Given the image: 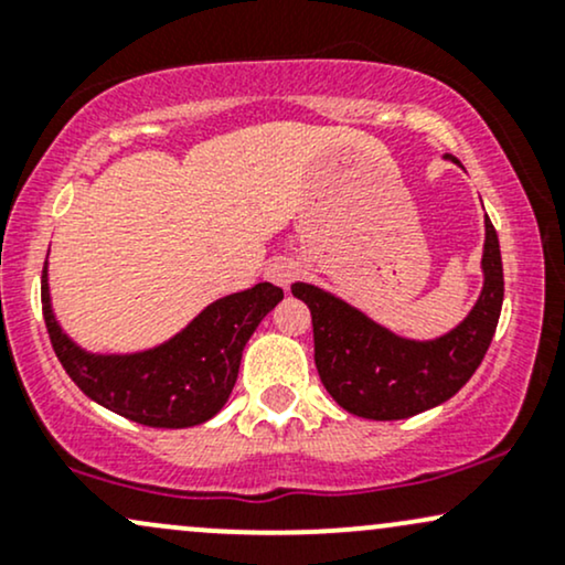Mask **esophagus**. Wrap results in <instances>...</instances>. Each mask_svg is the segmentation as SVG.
I'll use <instances>...</instances> for the list:
<instances>
[{
	"label": "esophagus",
	"mask_w": 565,
	"mask_h": 565,
	"mask_svg": "<svg viewBox=\"0 0 565 565\" xmlns=\"http://www.w3.org/2000/svg\"><path fill=\"white\" fill-rule=\"evenodd\" d=\"M265 276L270 278V281L278 284V287L287 289L291 281H295L297 276H300V263L291 260V257H278L268 265V270H265Z\"/></svg>",
	"instance_id": "34e87169"
}]
</instances>
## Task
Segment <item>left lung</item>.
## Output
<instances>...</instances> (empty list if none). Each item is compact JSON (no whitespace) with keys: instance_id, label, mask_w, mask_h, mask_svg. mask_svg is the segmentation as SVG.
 <instances>
[{"instance_id":"8db88e82","label":"left lung","mask_w":565,"mask_h":565,"mask_svg":"<svg viewBox=\"0 0 565 565\" xmlns=\"http://www.w3.org/2000/svg\"><path fill=\"white\" fill-rule=\"evenodd\" d=\"M446 159L459 164L449 153ZM481 270L483 289L472 310L436 340H408L332 291L291 284V295L310 308L316 369L329 395L355 417L380 423L414 417L449 401L481 366L502 313V255L489 217Z\"/></svg>"}]
</instances>
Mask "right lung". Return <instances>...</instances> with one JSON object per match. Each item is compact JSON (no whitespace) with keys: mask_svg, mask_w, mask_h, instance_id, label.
Returning a JSON list of instances; mask_svg holds the SVG:
<instances>
[{"mask_svg":"<svg viewBox=\"0 0 565 565\" xmlns=\"http://www.w3.org/2000/svg\"><path fill=\"white\" fill-rule=\"evenodd\" d=\"M284 291L263 281L220 297L157 348L138 353H89L55 319L47 263L42 310L57 361L95 404L148 427H193L212 419L236 385L244 345Z\"/></svg>","mask_w":565,"mask_h":565,"instance_id":"right-lung-1","label":"right lung"}]
</instances>
